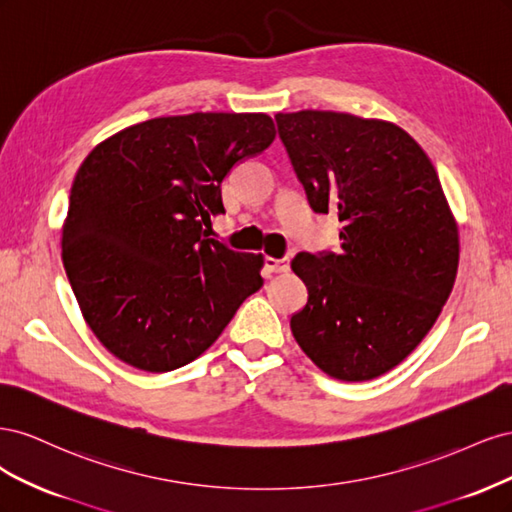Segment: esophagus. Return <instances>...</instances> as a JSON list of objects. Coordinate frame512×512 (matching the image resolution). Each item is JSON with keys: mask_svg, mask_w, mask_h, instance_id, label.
<instances>
[{"mask_svg": "<svg viewBox=\"0 0 512 512\" xmlns=\"http://www.w3.org/2000/svg\"><path fill=\"white\" fill-rule=\"evenodd\" d=\"M265 269L269 273H286L290 269V258L284 256V258H271L267 256L265 258Z\"/></svg>", "mask_w": 512, "mask_h": 512, "instance_id": "esophagus-1", "label": "esophagus"}]
</instances>
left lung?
Returning <instances> with one entry per match:
<instances>
[{"mask_svg":"<svg viewBox=\"0 0 512 512\" xmlns=\"http://www.w3.org/2000/svg\"><path fill=\"white\" fill-rule=\"evenodd\" d=\"M277 132L316 213L337 211L339 252H301L307 303L290 329L324 374L378 378L421 344L453 290L459 237L436 168L395 123L277 113Z\"/></svg>","mask_w":512,"mask_h":512,"instance_id":"obj_1","label":"left lung"}]
</instances>
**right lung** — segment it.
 I'll list each match as a JSON object with an SVG mask.
<instances>
[{
	"instance_id": "right-lung-1",
	"label": "right lung",
	"mask_w": 512,
	"mask_h": 512,
	"mask_svg": "<svg viewBox=\"0 0 512 512\" xmlns=\"http://www.w3.org/2000/svg\"><path fill=\"white\" fill-rule=\"evenodd\" d=\"M265 113L156 117L106 138L74 177L61 258L117 359L162 374L203 354L262 286V256L209 239L222 181L265 151Z\"/></svg>"
}]
</instances>
